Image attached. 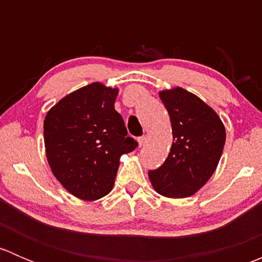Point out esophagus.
<instances>
[{"label":"esophagus","mask_w":262,"mask_h":262,"mask_svg":"<svg viewBox=\"0 0 262 262\" xmlns=\"http://www.w3.org/2000/svg\"><path fill=\"white\" fill-rule=\"evenodd\" d=\"M144 143H146V137H139V138H138V144H139V147H142V146H143V144Z\"/></svg>","instance_id":"1"}]
</instances>
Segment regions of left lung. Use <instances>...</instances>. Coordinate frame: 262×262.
Here are the masks:
<instances>
[{
  "label": "left lung",
  "mask_w": 262,
  "mask_h": 262,
  "mask_svg": "<svg viewBox=\"0 0 262 262\" xmlns=\"http://www.w3.org/2000/svg\"><path fill=\"white\" fill-rule=\"evenodd\" d=\"M172 126V146L161 167L148 172L162 196L182 199L202 189L218 166L226 128L218 114L182 87L160 91Z\"/></svg>",
  "instance_id": "left-lung-1"
}]
</instances>
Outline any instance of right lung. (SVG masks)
<instances>
[{
    "label": "right lung",
    "instance_id": "add662e5",
    "mask_svg": "<svg viewBox=\"0 0 262 262\" xmlns=\"http://www.w3.org/2000/svg\"><path fill=\"white\" fill-rule=\"evenodd\" d=\"M118 89L92 82L57 102L44 120V144L53 175L87 202L114 186L120 157L138 146L114 104Z\"/></svg>",
    "mask_w": 262,
    "mask_h": 262
}]
</instances>
